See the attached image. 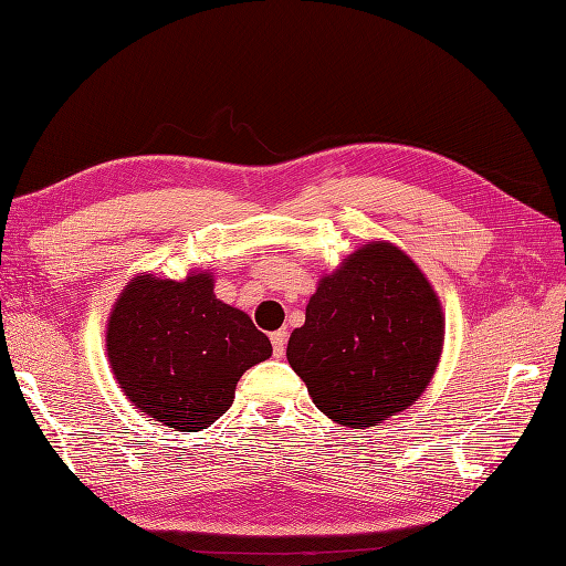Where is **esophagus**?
Here are the masks:
<instances>
[{"mask_svg": "<svg viewBox=\"0 0 566 566\" xmlns=\"http://www.w3.org/2000/svg\"><path fill=\"white\" fill-rule=\"evenodd\" d=\"M285 342H287V331H276V333H271L273 354H276V356H283V352H285Z\"/></svg>", "mask_w": 566, "mask_h": 566, "instance_id": "34e87169", "label": "esophagus"}]
</instances>
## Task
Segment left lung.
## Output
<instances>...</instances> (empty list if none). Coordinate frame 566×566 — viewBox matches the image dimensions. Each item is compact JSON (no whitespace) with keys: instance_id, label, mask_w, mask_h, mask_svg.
I'll list each match as a JSON object with an SVG mask.
<instances>
[{"instance_id":"obj_1","label":"left lung","mask_w":566,"mask_h":566,"mask_svg":"<svg viewBox=\"0 0 566 566\" xmlns=\"http://www.w3.org/2000/svg\"><path fill=\"white\" fill-rule=\"evenodd\" d=\"M447 318L422 269L389 241L356 248L323 273L287 361L321 413L366 430L413 406L430 385Z\"/></svg>"}]
</instances>
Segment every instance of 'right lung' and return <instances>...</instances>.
Segmentation results:
<instances>
[{
    "mask_svg": "<svg viewBox=\"0 0 566 566\" xmlns=\"http://www.w3.org/2000/svg\"><path fill=\"white\" fill-rule=\"evenodd\" d=\"M252 318L217 300L210 269L134 276L106 323L113 378L139 413L200 432L227 413L241 375L271 356Z\"/></svg>",
    "mask_w": 566,
    "mask_h": 566,
    "instance_id": "add662e5",
    "label": "right lung"
}]
</instances>
